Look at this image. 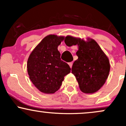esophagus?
Returning <instances> with one entry per match:
<instances>
[{"instance_id":"34e87169","label":"esophagus","mask_w":126,"mask_h":126,"mask_svg":"<svg viewBox=\"0 0 126 126\" xmlns=\"http://www.w3.org/2000/svg\"><path fill=\"white\" fill-rule=\"evenodd\" d=\"M69 66H70V68H72V65H73V62H69Z\"/></svg>"}]
</instances>
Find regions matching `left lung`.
<instances>
[{
	"mask_svg": "<svg viewBox=\"0 0 126 126\" xmlns=\"http://www.w3.org/2000/svg\"><path fill=\"white\" fill-rule=\"evenodd\" d=\"M87 40L68 35L64 42L67 46H78V59L73 63L72 73L76 77L82 92L93 94L105 83L109 75L110 64L98 43L93 39Z\"/></svg>",
	"mask_w": 126,
	"mask_h": 126,
	"instance_id": "1",
	"label": "left lung"
}]
</instances>
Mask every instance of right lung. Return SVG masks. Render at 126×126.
Returning <instances> with one entry per match:
<instances>
[{
	"mask_svg": "<svg viewBox=\"0 0 126 126\" xmlns=\"http://www.w3.org/2000/svg\"><path fill=\"white\" fill-rule=\"evenodd\" d=\"M63 36H46L32 50L27 62L29 77L40 92L54 94L58 91L64 77L70 72L67 63L62 61L57 47Z\"/></svg>",
	"mask_w": 126,
	"mask_h": 126,
	"instance_id": "obj_1",
	"label": "right lung"
}]
</instances>
